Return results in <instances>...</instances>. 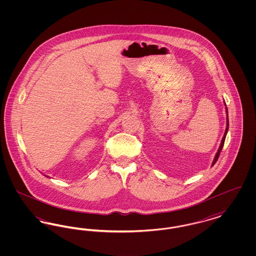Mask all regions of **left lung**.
<instances>
[{
	"label": "left lung",
	"mask_w": 256,
	"mask_h": 256,
	"mask_svg": "<svg viewBox=\"0 0 256 256\" xmlns=\"http://www.w3.org/2000/svg\"><path fill=\"white\" fill-rule=\"evenodd\" d=\"M226 116H228V119H226V132H224V137H222V142H220V145L219 150H218V152H217V154H216V156H215V158L213 160V163H212V166L217 162V160L219 158L220 154V152H222V146H224V140H226V134H228V108L226 106Z\"/></svg>",
	"instance_id": "8db88e82"
}]
</instances>
